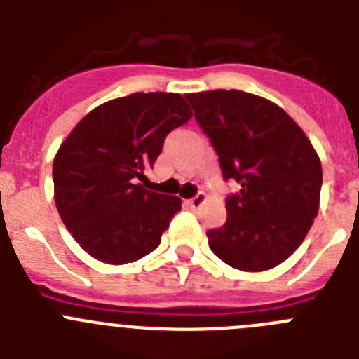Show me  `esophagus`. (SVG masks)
<instances>
[{"instance_id":"obj_1","label":"esophagus","mask_w":359,"mask_h":359,"mask_svg":"<svg viewBox=\"0 0 359 359\" xmlns=\"http://www.w3.org/2000/svg\"><path fill=\"white\" fill-rule=\"evenodd\" d=\"M205 201H207V194H205V192H198V194H196L194 198L189 199V205L192 208H199Z\"/></svg>"}]
</instances>
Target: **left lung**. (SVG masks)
Returning a JSON list of instances; mask_svg holds the SVG:
<instances>
[{
  "instance_id": "8db88e82",
  "label": "left lung",
  "mask_w": 359,
  "mask_h": 359,
  "mask_svg": "<svg viewBox=\"0 0 359 359\" xmlns=\"http://www.w3.org/2000/svg\"><path fill=\"white\" fill-rule=\"evenodd\" d=\"M210 138L224 180L226 223L208 230L212 252L241 271H264L302 244L318 214L322 165L309 138L277 104L239 90L185 95Z\"/></svg>"
}]
</instances>
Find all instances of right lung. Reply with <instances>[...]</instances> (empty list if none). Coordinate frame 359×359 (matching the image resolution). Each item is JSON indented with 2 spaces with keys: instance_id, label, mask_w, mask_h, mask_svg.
<instances>
[{
  "instance_id": "obj_1",
  "label": "right lung",
  "mask_w": 359,
  "mask_h": 359,
  "mask_svg": "<svg viewBox=\"0 0 359 359\" xmlns=\"http://www.w3.org/2000/svg\"><path fill=\"white\" fill-rule=\"evenodd\" d=\"M192 118L177 93H133L95 107L53 160L55 205L68 231L98 261L135 262L158 248L182 199L145 189L172 129Z\"/></svg>"
}]
</instances>
